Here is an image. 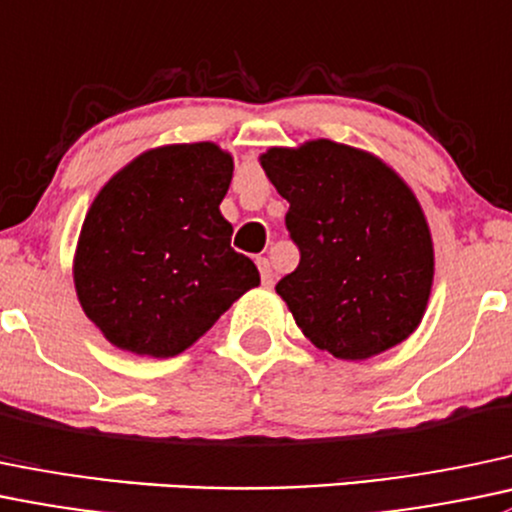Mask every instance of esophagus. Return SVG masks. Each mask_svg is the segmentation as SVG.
<instances>
[{
    "label": "esophagus",
    "mask_w": 512,
    "mask_h": 512,
    "mask_svg": "<svg viewBox=\"0 0 512 512\" xmlns=\"http://www.w3.org/2000/svg\"><path fill=\"white\" fill-rule=\"evenodd\" d=\"M257 267H260L262 284H265V287H272V284H274V272H272L270 260H267V257H257Z\"/></svg>",
    "instance_id": "34e87169"
}]
</instances>
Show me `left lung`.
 I'll list each match as a JSON object with an SVG mask.
<instances>
[{
  "label": "left lung",
  "instance_id": "left-lung-1",
  "mask_svg": "<svg viewBox=\"0 0 512 512\" xmlns=\"http://www.w3.org/2000/svg\"><path fill=\"white\" fill-rule=\"evenodd\" d=\"M287 198L297 270L277 282L297 326L321 351L365 360L405 341L427 309L434 245L412 188L363 149L311 139L260 157Z\"/></svg>",
  "mask_w": 512,
  "mask_h": 512
}]
</instances>
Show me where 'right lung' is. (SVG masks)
<instances>
[{
    "label": "right lung",
    "mask_w": 512,
    "mask_h": 512,
    "mask_svg": "<svg viewBox=\"0 0 512 512\" xmlns=\"http://www.w3.org/2000/svg\"><path fill=\"white\" fill-rule=\"evenodd\" d=\"M230 179L233 157L193 142L149 149L100 188L80 228L73 282L112 346L174 358L260 284L220 213Z\"/></svg>",
    "instance_id": "right-lung-1"
}]
</instances>
